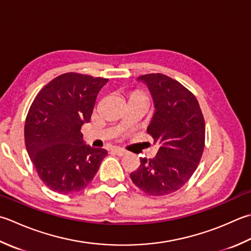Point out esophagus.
I'll list each match as a JSON object with an SVG mask.
<instances>
[{"label": "esophagus", "instance_id": "1", "mask_svg": "<svg viewBox=\"0 0 251 251\" xmlns=\"http://www.w3.org/2000/svg\"><path fill=\"white\" fill-rule=\"evenodd\" d=\"M113 152H114V153L116 155H119V156H124L127 153L125 150H123L121 148H114V149H113Z\"/></svg>", "mask_w": 251, "mask_h": 251}]
</instances>
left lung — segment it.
<instances>
[{
  "label": "left lung",
  "mask_w": 251,
  "mask_h": 251,
  "mask_svg": "<svg viewBox=\"0 0 251 251\" xmlns=\"http://www.w3.org/2000/svg\"><path fill=\"white\" fill-rule=\"evenodd\" d=\"M154 105L147 131L159 145L153 159H140L130 178L150 196L174 193L197 169L204 148V120L199 103L189 90L163 74L140 76Z\"/></svg>",
  "instance_id": "obj_1"
}]
</instances>
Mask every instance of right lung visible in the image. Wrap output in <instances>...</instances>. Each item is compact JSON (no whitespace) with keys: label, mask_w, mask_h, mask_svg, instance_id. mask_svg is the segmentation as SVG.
Returning <instances> with one entry per match:
<instances>
[{"label":"right lung","mask_w":251,"mask_h":251,"mask_svg":"<svg viewBox=\"0 0 251 251\" xmlns=\"http://www.w3.org/2000/svg\"><path fill=\"white\" fill-rule=\"evenodd\" d=\"M109 81L67 73L54 78L33 100L25 124V144L39 177L58 194H75L95 177L107 151L82 139L97 96Z\"/></svg>","instance_id":"right-lung-1"}]
</instances>
